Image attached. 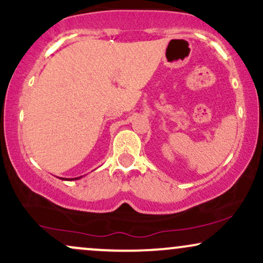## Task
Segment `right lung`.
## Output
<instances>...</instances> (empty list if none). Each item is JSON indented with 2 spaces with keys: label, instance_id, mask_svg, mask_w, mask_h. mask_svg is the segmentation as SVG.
<instances>
[{
  "label": "right lung",
  "instance_id": "1",
  "mask_svg": "<svg viewBox=\"0 0 263 263\" xmlns=\"http://www.w3.org/2000/svg\"><path fill=\"white\" fill-rule=\"evenodd\" d=\"M82 176H80V178H73V179H67V178H60V179H62V180H66V181H72V180H78V179H81Z\"/></svg>",
  "mask_w": 263,
  "mask_h": 263
}]
</instances>
